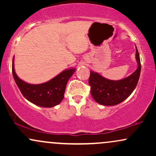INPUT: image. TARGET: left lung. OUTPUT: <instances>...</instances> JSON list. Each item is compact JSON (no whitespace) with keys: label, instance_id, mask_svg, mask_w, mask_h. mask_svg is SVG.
I'll list each match as a JSON object with an SVG mask.
<instances>
[{"label":"left lung","instance_id":"1","mask_svg":"<svg viewBox=\"0 0 156 156\" xmlns=\"http://www.w3.org/2000/svg\"><path fill=\"white\" fill-rule=\"evenodd\" d=\"M137 69L130 76L118 80H109L99 73L90 71L89 83L91 94L97 103L103 105H115L124 101L136 89L141 73V62L136 46Z\"/></svg>","mask_w":156,"mask_h":156}]
</instances>
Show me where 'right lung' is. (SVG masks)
I'll return each instance as SVG.
<instances>
[{"label":"right lung","instance_id":"obj_1","mask_svg":"<svg viewBox=\"0 0 156 156\" xmlns=\"http://www.w3.org/2000/svg\"><path fill=\"white\" fill-rule=\"evenodd\" d=\"M76 68L64 69L45 83L31 84L24 81L16 74L12 60V74L21 93L28 101L44 108H51L58 105L64 98L67 81L76 72Z\"/></svg>","mask_w":156,"mask_h":156}]
</instances>
